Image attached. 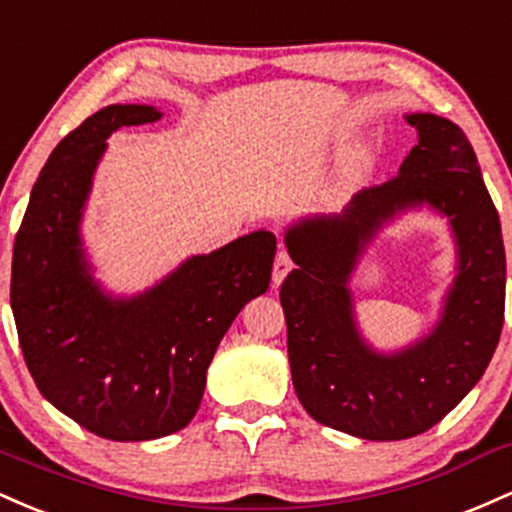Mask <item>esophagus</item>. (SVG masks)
Here are the masks:
<instances>
[{
  "instance_id": "esophagus-1",
  "label": "esophagus",
  "mask_w": 512,
  "mask_h": 512,
  "mask_svg": "<svg viewBox=\"0 0 512 512\" xmlns=\"http://www.w3.org/2000/svg\"><path fill=\"white\" fill-rule=\"evenodd\" d=\"M295 268V263H292V258L287 251H278V256H275V263H273V285H280L285 280V275Z\"/></svg>"
}]
</instances>
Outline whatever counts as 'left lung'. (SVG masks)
<instances>
[{
	"mask_svg": "<svg viewBox=\"0 0 512 512\" xmlns=\"http://www.w3.org/2000/svg\"><path fill=\"white\" fill-rule=\"evenodd\" d=\"M406 120L418 145L394 179L360 191L341 215L307 217L285 232L297 268L280 304L297 399L314 421L363 440H406L440 423L481 380L503 329L501 220L474 149L452 120ZM421 204L451 220L458 278L428 337L377 354L354 324L349 273L384 221Z\"/></svg>",
	"mask_w": 512,
	"mask_h": 512,
	"instance_id": "1",
	"label": "left lung"
}]
</instances>
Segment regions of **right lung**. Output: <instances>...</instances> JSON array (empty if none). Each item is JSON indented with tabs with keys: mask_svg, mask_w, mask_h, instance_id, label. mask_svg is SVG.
I'll return each instance as SVG.
<instances>
[{
	"mask_svg": "<svg viewBox=\"0 0 512 512\" xmlns=\"http://www.w3.org/2000/svg\"><path fill=\"white\" fill-rule=\"evenodd\" d=\"M159 118L154 106L116 103L72 130L33 186L11 261V312L40 394L118 442L191 423L212 355L241 307L268 290L275 256V234L258 229L130 300L101 290L79 234L96 164L111 132Z\"/></svg>",
	"mask_w": 512,
	"mask_h": 512,
	"instance_id": "add662e5",
	"label": "right lung"
}]
</instances>
